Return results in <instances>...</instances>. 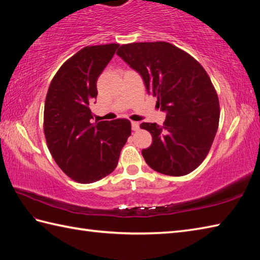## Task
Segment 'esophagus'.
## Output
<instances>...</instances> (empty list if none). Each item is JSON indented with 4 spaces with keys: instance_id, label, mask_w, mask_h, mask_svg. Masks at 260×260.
I'll return each instance as SVG.
<instances>
[{
    "instance_id": "34e87169",
    "label": "esophagus",
    "mask_w": 260,
    "mask_h": 260,
    "mask_svg": "<svg viewBox=\"0 0 260 260\" xmlns=\"http://www.w3.org/2000/svg\"><path fill=\"white\" fill-rule=\"evenodd\" d=\"M132 129H133V131H139L140 129L139 121H132Z\"/></svg>"
}]
</instances>
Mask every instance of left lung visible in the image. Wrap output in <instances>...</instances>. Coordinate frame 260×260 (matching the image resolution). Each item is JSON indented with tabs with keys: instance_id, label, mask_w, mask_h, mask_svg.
<instances>
[{
	"instance_id": "obj_1",
	"label": "left lung",
	"mask_w": 260,
	"mask_h": 260,
	"mask_svg": "<svg viewBox=\"0 0 260 260\" xmlns=\"http://www.w3.org/2000/svg\"><path fill=\"white\" fill-rule=\"evenodd\" d=\"M117 54L141 75L167 114L162 126L141 124L153 137L143 157L158 173L189 174L208 155L219 125V99L206 70L190 54L162 41L123 45Z\"/></svg>"
}]
</instances>
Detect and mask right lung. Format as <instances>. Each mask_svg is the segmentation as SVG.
<instances>
[{
	"label": "right lung",
	"mask_w": 260,
	"mask_h": 260,
	"mask_svg": "<svg viewBox=\"0 0 260 260\" xmlns=\"http://www.w3.org/2000/svg\"><path fill=\"white\" fill-rule=\"evenodd\" d=\"M118 47H85L61 66L49 86L43 117L49 151L59 168L79 183L112 173L131 136L128 119L91 124L89 105L97 97V79Z\"/></svg>",
	"instance_id": "1"
}]
</instances>
